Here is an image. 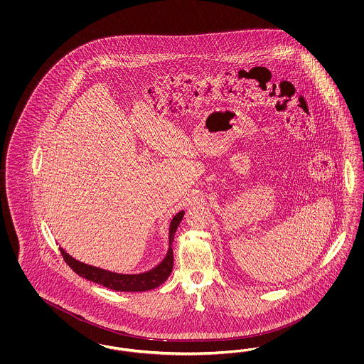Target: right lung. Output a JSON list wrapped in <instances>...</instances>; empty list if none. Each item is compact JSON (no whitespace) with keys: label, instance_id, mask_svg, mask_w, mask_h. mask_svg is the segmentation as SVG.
Returning a JSON list of instances; mask_svg holds the SVG:
<instances>
[{"label":"right lung","instance_id":"1","mask_svg":"<svg viewBox=\"0 0 364 364\" xmlns=\"http://www.w3.org/2000/svg\"><path fill=\"white\" fill-rule=\"evenodd\" d=\"M184 214H186L184 210L178 211L171 221V225H169V248H168V252H166L165 258L161 260L156 267H153L151 270H147L144 273L122 274V273L109 272V270H105L101 267H95V266L83 263L80 260L75 259L73 257H70V254H67V251L63 247H60V251H61L63 258L67 262V264L76 274H79L80 277L86 278L88 281L101 284L109 289L119 291V292H144V291L156 289L161 284H164L172 273V269H173V248H172V244H173L174 233L180 225Z\"/></svg>","mask_w":364,"mask_h":364}]
</instances>
